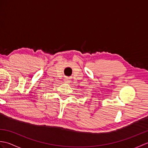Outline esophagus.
<instances>
[{
    "mask_svg": "<svg viewBox=\"0 0 148 148\" xmlns=\"http://www.w3.org/2000/svg\"><path fill=\"white\" fill-rule=\"evenodd\" d=\"M64 81L66 83H69V82H70V79H69V78H68V77H65V79H64Z\"/></svg>",
    "mask_w": 148,
    "mask_h": 148,
    "instance_id": "obj_1",
    "label": "esophagus"
}]
</instances>
